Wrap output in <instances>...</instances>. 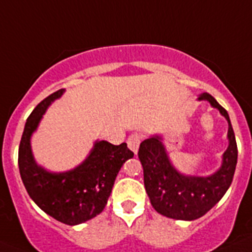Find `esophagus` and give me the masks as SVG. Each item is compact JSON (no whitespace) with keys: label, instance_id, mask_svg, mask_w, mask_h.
Segmentation results:
<instances>
[{"label":"esophagus","instance_id":"1","mask_svg":"<svg viewBox=\"0 0 252 252\" xmlns=\"http://www.w3.org/2000/svg\"><path fill=\"white\" fill-rule=\"evenodd\" d=\"M140 142H141V137L139 135H131L127 139V146L131 151L136 154L137 150H139Z\"/></svg>","mask_w":252,"mask_h":252}]
</instances>
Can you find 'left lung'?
<instances>
[{
	"mask_svg": "<svg viewBox=\"0 0 252 252\" xmlns=\"http://www.w3.org/2000/svg\"><path fill=\"white\" fill-rule=\"evenodd\" d=\"M198 99L208 101L228 122V148L222 158L221 168L215 174L209 177L180 174L171 165L160 136L144 140L139 149L144 184L151 206L160 215L183 221L202 217L221 201L232 183L237 164V144L227 111L209 93H203Z\"/></svg>",
	"mask_w": 252,
	"mask_h": 252,
	"instance_id": "1",
	"label": "left lung"
}]
</instances>
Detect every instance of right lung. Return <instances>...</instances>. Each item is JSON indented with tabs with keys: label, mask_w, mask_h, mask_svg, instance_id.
Wrapping results in <instances>:
<instances>
[{
	"label": "right lung",
	"mask_w": 252,
	"mask_h": 252,
	"mask_svg": "<svg viewBox=\"0 0 252 252\" xmlns=\"http://www.w3.org/2000/svg\"><path fill=\"white\" fill-rule=\"evenodd\" d=\"M63 93L64 90H59L48 95L26 120L19 148V169L22 183L39 208L57 221L74 226L103 211L122 164L133 153L126 142L112 145L102 140L94 142L88 158L73 170L49 173L37 165L31 151V135L49 104Z\"/></svg>",
	"instance_id": "obj_1"
}]
</instances>
